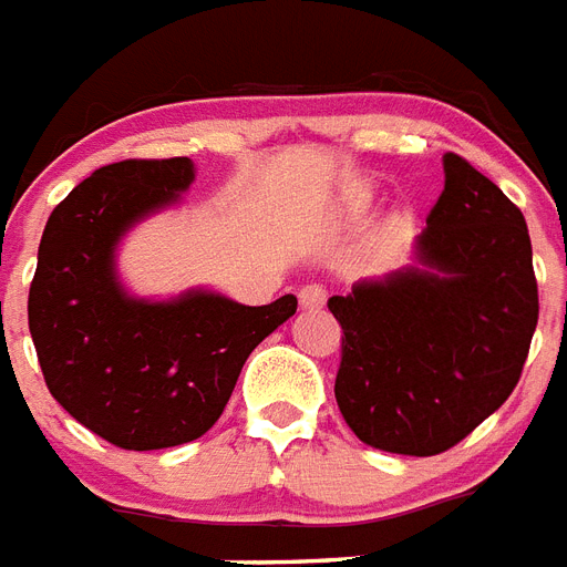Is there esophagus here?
Here are the masks:
<instances>
[{"instance_id": "34e87169", "label": "esophagus", "mask_w": 567, "mask_h": 567, "mask_svg": "<svg viewBox=\"0 0 567 567\" xmlns=\"http://www.w3.org/2000/svg\"><path fill=\"white\" fill-rule=\"evenodd\" d=\"M298 301L305 310H321L328 301V289L319 287V284H307V287L298 289Z\"/></svg>"}]
</instances>
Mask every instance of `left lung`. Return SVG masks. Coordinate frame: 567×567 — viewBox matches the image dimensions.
<instances>
[{
  "mask_svg": "<svg viewBox=\"0 0 567 567\" xmlns=\"http://www.w3.org/2000/svg\"><path fill=\"white\" fill-rule=\"evenodd\" d=\"M419 266L328 301L342 324L337 404L371 447L442 454L518 386L538 321L527 221L465 157L415 243Z\"/></svg>",
  "mask_w": 567,
  "mask_h": 567,
  "instance_id": "obj_1",
  "label": "left lung"
}]
</instances>
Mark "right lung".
I'll return each instance as SVG.
<instances>
[{"instance_id": "add662e5", "label": "right lung", "mask_w": 567, "mask_h": 567, "mask_svg": "<svg viewBox=\"0 0 567 567\" xmlns=\"http://www.w3.org/2000/svg\"><path fill=\"white\" fill-rule=\"evenodd\" d=\"M193 178L189 157L102 166L54 207L40 239L29 330L43 380L72 419L125 451L205 436L248 354L298 307L296 296L246 307L205 289L172 301L122 289V234L175 205Z\"/></svg>"}]
</instances>
